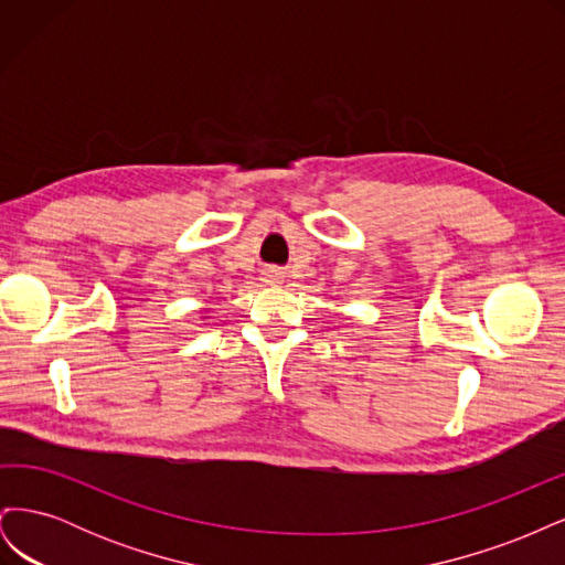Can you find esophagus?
<instances>
[{"instance_id":"1","label":"esophagus","mask_w":565,"mask_h":565,"mask_svg":"<svg viewBox=\"0 0 565 565\" xmlns=\"http://www.w3.org/2000/svg\"><path fill=\"white\" fill-rule=\"evenodd\" d=\"M262 280L266 285H282L285 282V273L280 268H276V266H270V268H266L262 273Z\"/></svg>"}]
</instances>
